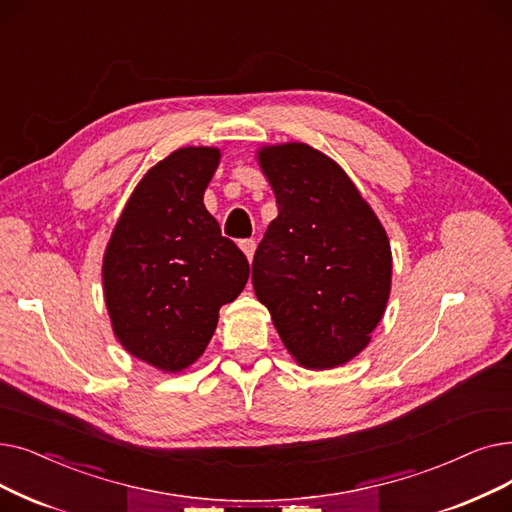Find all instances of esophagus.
<instances>
[{
	"label": "esophagus",
	"mask_w": 512,
	"mask_h": 512,
	"mask_svg": "<svg viewBox=\"0 0 512 512\" xmlns=\"http://www.w3.org/2000/svg\"><path fill=\"white\" fill-rule=\"evenodd\" d=\"M240 249H242L244 255H247L249 261H253V255H255V240H240Z\"/></svg>",
	"instance_id": "obj_1"
}]
</instances>
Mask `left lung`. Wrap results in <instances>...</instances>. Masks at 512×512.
I'll return each instance as SVG.
<instances>
[{
	"instance_id": "left-lung-1",
	"label": "left lung",
	"mask_w": 512,
	"mask_h": 512,
	"mask_svg": "<svg viewBox=\"0 0 512 512\" xmlns=\"http://www.w3.org/2000/svg\"><path fill=\"white\" fill-rule=\"evenodd\" d=\"M278 217L253 259V288L299 366L328 370L370 343L391 293L389 236L339 163L303 142L261 146Z\"/></svg>"
}]
</instances>
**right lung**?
<instances>
[{"instance_id":"right-lung-1","label":"right lung","mask_w":512,"mask_h":512,"mask_svg":"<svg viewBox=\"0 0 512 512\" xmlns=\"http://www.w3.org/2000/svg\"><path fill=\"white\" fill-rule=\"evenodd\" d=\"M215 146H186L133 188L102 259L110 326L127 353L182 372L205 353L219 307L249 280V261L221 236L203 198L219 165Z\"/></svg>"}]
</instances>
